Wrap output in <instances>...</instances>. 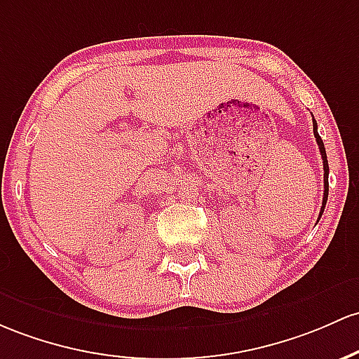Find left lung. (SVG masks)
Segmentation results:
<instances>
[{"mask_svg":"<svg viewBox=\"0 0 359 359\" xmlns=\"http://www.w3.org/2000/svg\"><path fill=\"white\" fill-rule=\"evenodd\" d=\"M313 135H315V140H317L318 149H320V155H322V160H324V199H322V208H320V215H318V219H320L322 212H324L325 203H327V196H329V161H327V155H325V148H324V141H322V137H320V136H318V133H317V122H315V119H313Z\"/></svg>","mask_w":359,"mask_h":359,"instance_id":"8db88e82","label":"left lung"}]
</instances>
